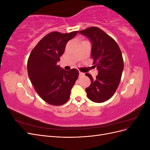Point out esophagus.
I'll return each mask as SVG.
<instances>
[{"label":"esophagus","mask_w":150,"mask_h":150,"mask_svg":"<svg viewBox=\"0 0 150 150\" xmlns=\"http://www.w3.org/2000/svg\"><path fill=\"white\" fill-rule=\"evenodd\" d=\"M79 77H81V76H84V74L83 73V72H79Z\"/></svg>","instance_id":"esophagus-1"}]
</instances>
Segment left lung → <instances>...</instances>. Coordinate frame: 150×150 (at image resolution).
Wrapping results in <instances>:
<instances>
[{
    "instance_id": "obj_1",
    "label": "left lung",
    "mask_w": 150,
    "mask_h": 150,
    "mask_svg": "<svg viewBox=\"0 0 150 150\" xmlns=\"http://www.w3.org/2000/svg\"><path fill=\"white\" fill-rule=\"evenodd\" d=\"M79 33L91 41L93 64L98 69L96 78L89 73L86 74L91 82L86 92L91 101L103 103L114 95L120 84L124 68L121 51L111 36L96 27L88 28Z\"/></svg>"
}]
</instances>
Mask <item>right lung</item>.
<instances>
[{
	"mask_svg": "<svg viewBox=\"0 0 150 150\" xmlns=\"http://www.w3.org/2000/svg\"><path fill=\"white\" fill-rule=\"evenodd\" d=\"M79 31L62 34L52 32L32 50L28 61V72L35 91L44 101L61 106L69 100L71 90L78 79L76 69L65 71L57 65L67 42Z\"/></svg>",
	"mask_w": 150,
	"mask_h": 150,
	"instance_id": "add662e5",
	"label": "right lung"
}]
</instances>
